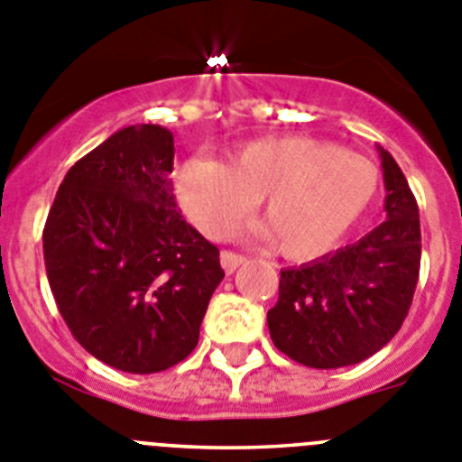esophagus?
<instances>
[{"instance_id":"esophagus-1","label":"esophagus","mask_w":462,"mask_h":462,"mask_svg":"<svg viewBox=\"0 0 462 462\" xmlns=\"http://www.w3.org/2000/svg\"><path fill=\"white\" fill-rule=\"evenodd\" d=\"M240 263H245V256L243 254H236V252H228V250L222 252V268H224V273H234L236 268L240 266Z\"/></svg>"}]
</instances>
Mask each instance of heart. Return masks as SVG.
<instances>
[{
	"label": "heart",
	"mask_w": 462,
	"mask_h": 462,
	"mask_svg": "<svg viewBox=\"0 0 462 462\" xmlns=\"http://www.w3.org/2000/svg\"><path fill=\"white\" fill-rule=\"evenodd\" d=\"M377 187L368 157L308 136L245 143L224 164L191 159L175 178L182 212L206 238H226L261 199L268 234L291 259L340 243L373 206Z\"/></svg>",
	"instance_id": "heart-1"
}]
</instances>
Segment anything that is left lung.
Returning a JSON list of instances; mask_svg holds the SVG:
<instances>
[{
	"instance_id": "8db88e82",
	"label": "left lung",
	"mask_w": 462,
	"mask_h": 462,
	"mask_svg": "<svg viewBox=\"0 0 462 462\" xmlns=\"http://www.w3.org/2000/svg\"><path fill=\"white\" fill-rule=\"evenodd\" d=\"M386 219L358 243L280 273L268 330L282 354L308 368L365 361L395 336L410 312L419 266V206L395 159L379 148Z\"/></svg>"
}]
</instances>
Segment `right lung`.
<instances>
[{
    "instance_id": "1",
    "label": "right lung",
    "mask_w": 462,
    "mask_h": 462,
    "mask_svg": "<svg viewBox=\"0 0 462 462\" xmlns=\"http://www.w3.org/2000/svg\"><path fill=\"white\" fill-rule=\"evenodd\" d=\"M173 154L164 126H125L69 169L43 228L57 310L122 373L185 361L224 277L217 247L178 210Z\"/></svg>"
}]
</instances>
